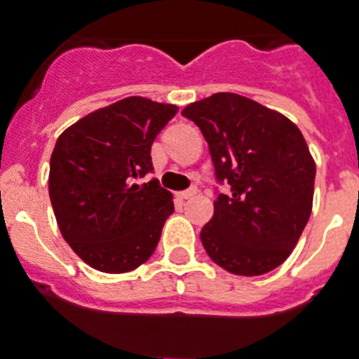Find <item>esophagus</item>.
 Instances as JSON below:
<instances>
[{
  "instance_id": "34e87169",
  "label": "esophagus",
  "mask_w": 359,
  "mask_h": 359,
  "mask_svg": "<svg viewBox=\"0 0 359 359\" xmlns=\"http://www.w3.org/2000/svg\"><path fill=\"white\" fill-rule=\"evenodd\" d=\"M197 194V188H189V189H184V191H179V194H177V197L180 198V201H184V198H189V197H194V195Z\"/></svg>"
}]
</instances>
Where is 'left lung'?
Wrapping results in <instances>:
<instances>
[{
	"label": "left lung",
	"instance_id": "left-lung-1",
	"mask_svg": "<svg viewBox=\"0 0 359 359\" xmlns=\"http://www.w3.org/2000/svg\"><path fill=\"white\" fill-rule=\"evenodd\" d=\"M212 155L217 191L201 241L213 263L236 276H261L287 261L309 222L316 164L287 116L246 96L217 93L182 111Z\"/></svg>",
	"mask_w": 359,
	"mask_h": 359
}]
</instances>
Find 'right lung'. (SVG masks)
Here are the masks:
<instances>
[{"instance_id": "obj_1", "label": "right lung", "mask_w": 359, "mask_h": 359, "mask_svg": "<svg viewBox=\"0 0 359 359\" xmlns=\"http://www.w3.org/2000/svg\"><path fill=\"white\" fill-rule=\"evenodd\" d=\"M179 107L129 96L72 123L50 155L49 197L78 257L105 273L138 268L155 252L173 195L153 171L151 146Z\"/></svg>"}]
</instances>
